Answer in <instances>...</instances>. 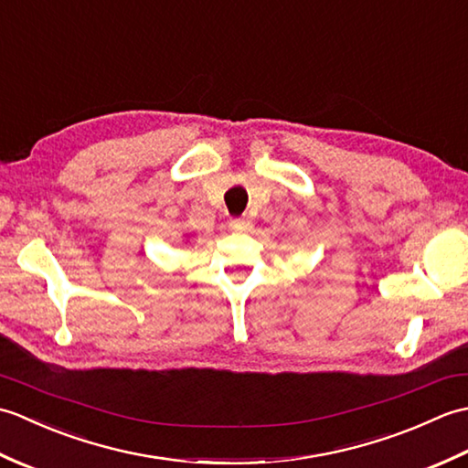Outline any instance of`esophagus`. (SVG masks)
Returning <instances> with one entry per match:
<instances>
[{
	"label": "esophagus",
	"instance_id": "esophagus-1",
	"mask_svg": "<svg viewBox=\"0 0 468 468\" xmlns=\"http://www.w3.org/2000/svg\"><path fill=\"white\" fill-rule=\"evenodd\" d=\"M229 227L233 229V231H250L251 229V221L250 218H231V221H229Z\"/></svg>",
	"mask_w": 468,
	"mask_h": 468
}]
</instances>
